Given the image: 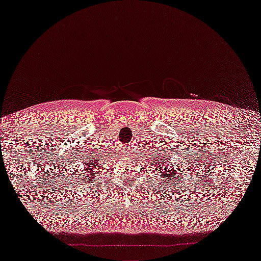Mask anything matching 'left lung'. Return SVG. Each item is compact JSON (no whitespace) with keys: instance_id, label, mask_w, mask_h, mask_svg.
<instances>
[{"instance_id":"1","label":"left lung","mask_w":261,"mask_h":261,"mask_svg":"<svg viewBox=\"0 0 261 261\" xmlns=\"http://www.w3.org/2000/svg\"><path fill=\"white\" fill-rule=\"evenodd\" d=\"M157 169H158V171L161 173V177L163 178H168V179H171V178H173V179H176L177 180V178H179V176L178 177H175L176 176V170L175 169H171V168H168L167 167V165H163V164H160V160H159V165H157V167H156ZM172 180V179H171Z\"/></svg>"}]
</instances>
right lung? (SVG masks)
Listing matches in <instances>:
<instances>
[{"instance_id":"1","label":"right lung","mask_w":261,"mask_h":261,"mask_svg":"<svg viewBox=\"0 0 261 261\" xmlns=\"http://www.w3.org/2000/svg\"><path fill=\"white\" fill-rule=\"evenodd\" d=\"M100 165L98 164V160H95V159H93V158H91L90 160H88L87 161V164H86V166H85V171H87V174L85 175L84 173V175H83V177H85V175H87L86 176V181L88 180L89 181V184H90V181L92 182L93 181V179H94V175L95 174H97V173H95V169L97 168V166ZM82 182V181H81Z\"/></svg>"}]
</instances>
